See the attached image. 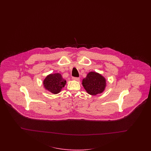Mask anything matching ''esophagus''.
Listing matches in <instances>:
<instances>
[{
	"label": "esophagus",
	"mask_w": 151,
	"mask_h": 151,
	"mask_svg": "<svg viewBox=\"0 0 151 151\" xmlns=\"http://www.w3.org/2000/svg\"><path fill=\"white\" fill-rule=\"evenodd\" d=\"M72 79H73V80H76V81H78V80H79L80 78H76V77H73V78H72Z\"/></svg>",
	"instance_id": "obj_1"
}]
</instances>
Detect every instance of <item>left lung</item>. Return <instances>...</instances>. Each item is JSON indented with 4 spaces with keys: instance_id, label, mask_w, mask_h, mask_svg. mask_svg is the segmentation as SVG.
I'll return each instance as SVG.
<instances>
[{
    "instance_id": "obj_1",
    "label": "left lung",
    "mask_w": 151,
    "mask_h": 151,
    "mask_svg": "<svg viewBox=\"0 0 151 151\" xmlns=\"http://www.w3.org/2000/svg\"><path fill=\"white\" fill-rule=\"evenodd\" d=\"M82 85L87 93L96 95L104 91L106 80L101 75L95 72H90L82 80Z\"/></svg>"
}]
</instances>
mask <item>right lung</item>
I'll list each match as a JSON object with an SVG mask.
<instances>
[{
	"label": "right lung",
	"instance_id": "add662e5",
	"mask_svg": "<svg viewBox=\"0 0 151 151\" xmlns=\"http://www.w3.org/2000/svg\"><path fill=\"white\" fill-rule=\"evenodd\" d=\"M66 80L60 73L50 74L46 76L44 81V86L46 90L52 93H58L66 84Z\"/></svg>",
	"mask_w": 151,
	"mask_h": 151
}]
</instances>
